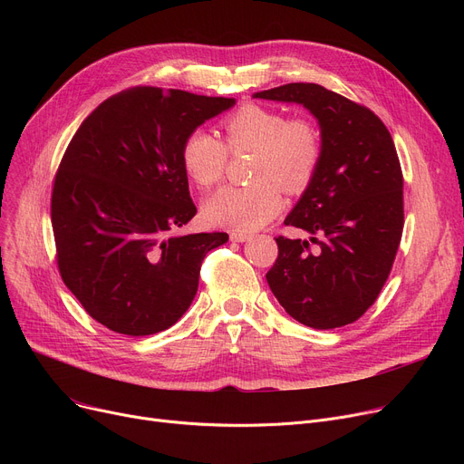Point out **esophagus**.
<instances>
[{"label":"esophagus","mask_w":464,"mask_h":464,"mask_svg":"<svg viewBox=\"0 0 464 464\" xmlns=\"http://www.w3.org/2000/svg\"><path fill=\"white\" fill-rule=\"evenodd\" d=\"M229 237H231L233 242H246L250 238L248 233H238V231H233Z\"/></svg>","instance_id":"1"}]
</instances>
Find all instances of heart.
Here are the masks:
<instances>
[{
    "label": "heart",
    "instance_id": "heart-1",
    "mask_svg": "<svg viewBox=\"0 0 464 464\" xmlns=\"http://www.w3.org/2000/svg\"><path fill=\"white\" fill-rule=\"evenodd\" d=\"M224 142L205 130H193L180 146L184 173L201 188L222 180L229 153L256 150L250 186H224L203 205L208 224L231 231H254L284 207V193L304 191L318 173L324 140L308 118H287L282 111L246 103L222 120Z\"/></svg>",
    "mask_w": 464,
    "mask_h": 464
}]
</instances>
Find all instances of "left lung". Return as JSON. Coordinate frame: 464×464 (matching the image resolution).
Returning a JSON list of instances; mask_svg holds the SVG:
<instances>
[{
	"label": "left lung",
	"instance_id": "8db88e82",
	"mask_svg": "<svg viewBox=\"0 0 464 464\" xmlns=\"http://www.w3.org/2000/svg\"><path fill=\"white\" fill-rule=\"evenodd\" d=\"M254 97L304 105L320 121L318 173L285 218L308 240L276 237L266 282L299 324H353L378 299L404 227L402 170L392 133L364 105L320 84L291 82Z\"/></svg>",
	"mask_w": 464,
	"mask_h": 464
}]
</instances>
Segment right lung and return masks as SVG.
<instances>
[{
  "mask_svg": "<svg viewBox=\"0 0 464 464\" xmlns=\"http://www.w3.org/2000/svg\"><path fill=\"white\" fill-rule=\"evenodd\" d=\"M235 100L135 86L97 107L54 177L51 219L63 284L95 322L130 336L175 325L205 256L227 233L175 235L198 212L180 146Z\"/></svg>",
  "mask_w": 464,
  "mask_h": 464,
  "instance_id": "add662e5",
  "label": "right lung"
}]
</instances>
